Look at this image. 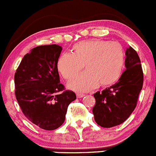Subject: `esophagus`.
I'll return each instance as SVG.
<instances>
[{"mask_svg": "<svg viewBox=\"0 0 156 156\" xmlns=\"http://www.w3.org/2000/svg\"><path fill=\"white\" fill-rule=\"evenodd\" d=\"M84 96H85V94H80V93H77V94H76V97H77L78 98H81L84 97Z\"/></svg>", "mask_w": 156, "mask_h": 156, "instance_id": "1", "label": "esophagus"}]
</instances>
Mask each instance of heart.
I'll return each instance as SVG.
<instances>
[{
	"mask_svg": "<svg viewBox=\"0 0 156 156\" xmlns=\"http://www.w3.org/2000/svg\"><path fill=\"white\" fill-rule=\"evenodd\" d=\"M73 52L59 56L57 69L65 80L80 73L84 65L86 71L69 82L68 87L86 92L101 86H110L121 77L125 65V52L119 43L104 40H89L73 46Z\"/></svg>",
	"mask_w": 156,
	"mask_h": 156,
	"instance_id": "1",
	"label": "heart"
}]
</instances>
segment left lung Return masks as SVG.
Masks as SVG:
<instances>
[{
	"mask_svg": "<svg viewBox=\"0 0 156 156\" xmlns=\"http://www.w3.org/2000/svg\"><path fill=\"white\" fill-rule=\"evenodd\" d=\"M126 70L116 83L94 94L96 103L92 109L98 126L111 128L124 122L137 106L143 87L144 74L140 60L132 47L127 48Z\"/></svg>",
	"mask_w": 156,
	"mask_h": 156,
	"instance_id": "obj_1",
	"label": "left lung"
}]
</instances>
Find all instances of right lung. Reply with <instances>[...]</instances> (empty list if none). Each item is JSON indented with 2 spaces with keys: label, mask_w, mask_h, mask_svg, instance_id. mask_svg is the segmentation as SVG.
<instances>
[{
  "label": "right lung",
  "mask_w": 156,
  "mask_h": 156,
  "mask_svg": "<svg viewBox=\"0 0 156 156\" xmlns=\"http://www.w3.org/2000/svg\"><path fill=\"white\" fill-rule=\"evenodd\" d=\"M62 48L56 44L34 48L22 58L15 73L16 98L29 121L52 131L65 120L69 104L76 96L60 83L57 62Z\"/></svg>",
  "instance_id": "add662e5"
}]
</instances>
